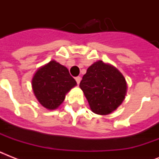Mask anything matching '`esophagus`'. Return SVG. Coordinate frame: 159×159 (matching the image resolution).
Listing matches in <instances>:
<instances>
[{"mask_svg": "<svg viewBox=\"0 0 159 159\" xmlns=\"http://www.w3.org/2000/svg\"><path fill=\"white\" fill-rule=\"evenodd\" d=\"M75 79H76V82H77V85H79L80 82H81V77H77Z\"/></svg>", "mask_w": 159, "mask_h": 159, "instance_id": "esophagus-1", "label": "esophagus"}]
</instances>
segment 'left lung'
<instances>
[{"instance_id": "obj_1", "label": "left lung", "mask_w": 159, "mask_h": 159, "mask_svg": "<svg viewBox=\"0 0 159 159\" xmlns=\"http://www.w3.org/2000/svg\"><path fill=\"white\" fill-rule=\"evenodd\" d=\"M79 86L92 112L101 116L116 111L127 92V82L123 74L113 65L101 60L87 68Z\"/></svg>"}]
</instances>
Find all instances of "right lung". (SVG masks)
<instances>
[{"label":"right lung","mask_w":159,"mask_h":159,"mask_svg":"<svg viewBox=\"0 0 159 159\" xmlns=\"http://www.w3.org/2000/svg\"><path fill=\"white\" fill-rule=\"evenodd\" d=\"M31 85L38 102L44 108L53 111L63 102L67 92L77 86V82L67 67L51 60L36 71Z\"/></svg>","instance_id":"right-lung-1"}]
</instances>
